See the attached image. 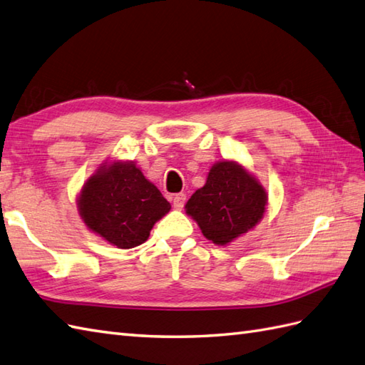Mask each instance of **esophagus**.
Segmentation results:
<instances>
[{
  "instance_id": "obj_1",
  "label": "esophagus",
  "mask_w": 365,
  "mask_h": 365,
  "mask_svg": "<svg viewBox=\"0 0 365 365\" xmlns=\"http://www.w3.org/2000/svg\"><path fill=\"white\" fill-rule=\"evenodd\" d=\"M185 200H186V196H185L183 192H180V194H175L174 199H173V205H174V208H177V210H182V208H183V205H185Z\"/></svg>"
}]
</instances>
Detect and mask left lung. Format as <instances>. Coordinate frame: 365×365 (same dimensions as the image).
Wrapping results in <instances>:
<instances>
[{
	"mask_svg": "<svg viewBox=\"0 0 365 365\" xmlns=\"http://www.w3.org/2000/svg\"><path fill=\"white\" fill-rule=\"evenodd\" d=\"M266 205V190L255 177L240 163L224 160L211 166L205 185L185 210L208 241L227 245L261 221Z\"/></svg>",
	"mask_w": 365,
	"mask_h": 365,
	"instance_id": "8db88e82",
	"label": "left lung"
}]
</instances>
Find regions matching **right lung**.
Wrapping results in <instances>:
<instances>
[{
  "instance_id": "1",
  "label": "right lung",
  "mask_w": 365,
  "mask_h": 365,
  "mask_svg": "<svg viewBox=\"0 0 365 365\" xmlns=\"http://www.w3.org/2000/svg\"><path fill=\"white\" fill-rule=\"evenodd\" d=\"M78 210L88 230L118 249H132L149 238L171 203L133 162H113L82 186Z\"/></svg>"
}]
</instances>
